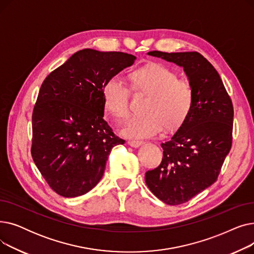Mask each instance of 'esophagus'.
I'll use <instances>...</instances> for the list:
<instances>
[{
    "instance_id": "obj_1",
    "label": "esophagus",
    "mask_w": 254,
    "mask_h": 254,
    "mask_svg": "<svg viewBox=\"0 0 254 254\" xmlns=\"http://www.w3.org/2000/svg\"><path fill=\"white\" fill-rule=\"evenodd\" d=\"M127 144L130 146V147H134V148H138L140 147V146L143 144L142 141H135V140H131V141H128Z\"/></svg>"
}]
</instances>
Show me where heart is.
I'll return each mask as SVG.
<instances>
[{"instance_id":"b5f03b06","label":"heart","mask_w":254,"mask_h":254,"mask_svg":"<svg viewBox=\"0 0 254 254\" xmlns=\"http://www.w3.org/2000/svg\"><path fill=\"white\" fill-rule=\"evenodd\" d=\"M132 87L148 93L143 110L132 116L123 129L127 138L146 139L159 134L165 127L175 130L190 116L193 104V89L190 82L167 66L152 64L130 73ZM130 91L124 80L113 76L105 81L102 99L105 110L118 119L129 113Z\"/></svg>"}]
</instances>
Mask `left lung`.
Returning a JSON list of instances; mask_svg holds the SVG:
<instances>
[{
    "label": "left lung",
    "instance_id": "left-lung-1",
    "mask_svg": "<svg viewBox=\"0 0 254 254\" xmlns=\"http://www.w3.org/2000/svg\"><path fill=\"white\" fill-rule=\"evenodd\" d=\"M183 68L193 89L190 116L172 138L162 143L163 161L147 171L145 182L152 193L168 205H179L217 180L232 147L234 108L222 80L196 51H150Z\"/></svg>",
    "mask_w": 254,
    "mask_h": 254
}]
</instances>
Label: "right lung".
<instances>
[{"instance_id": "right-lung-1", "label": "right lung", "mask_w": 254, "mask_h": 254, "mask_svg": "<svg viewBox=\"0 0 254 254\" xmlns=\"http://www.w3.org/2000/svg\"><path fill=\"white\" fill-rule=\"evenodd\" d=\"M135 61L127 53L86 48L43 81L33 112L32 156L60 195L76 197L91 190L104 175L111 149L125 143L104 120L102 88Z\"/></svg>"}]
</instances>
